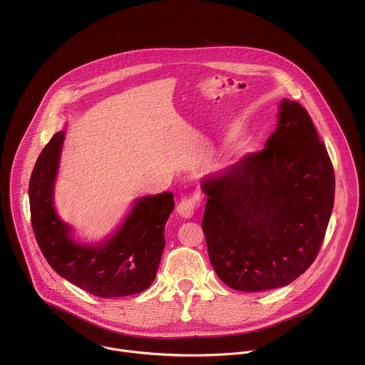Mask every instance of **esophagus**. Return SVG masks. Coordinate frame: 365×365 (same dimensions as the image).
<instances>
[{
  "mask_svg": "<svg viewBox=\"0 0 365 365\" xmlns=\"http://www.w3.org/2000/svg\"><path fill=\"white\" fill-rule=\"evenodd\" d=\"M197 206H199V197L197 196L183 197L178 205V214L183 218H190V217H193L195 211L197 210Z\"/></svg>",
  "mask_w": 365,
  "mask_h": 365,
  "instance_id": "obj_1",
  "label": "esophagus"
}]
</instances>
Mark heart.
<instances>
[{
  "mask_svg": "<svg viewBox=\"0 0 365 365\" xmlns=\"http://www.w3.org/2000/svg\"><path fill=\"white\" fill-rule=\"evenodd\" d=\"M245 147H247V141H241V143H238V145H237L238 150H244Z\"/></svg>",
  "mask_w": 365,
  "mask_h": 365,
  "instance_id": "b5f03b06",
  "label": "heart"
}]
</instances>
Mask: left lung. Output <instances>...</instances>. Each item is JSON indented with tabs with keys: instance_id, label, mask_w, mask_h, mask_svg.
<instances>
[{
	"instance_id": "1",
	"label": "left lung",
	"mask_w": 365,
	"mask_h": 365,
	"mask_svg": "<svg viewBox=\"0 0 365 365\" xmlns=\"http://www.w3.org/2000/svg\"><path fill=\"white\" fill-rule=\"evenodd\" d=\"M202 189L207 254L231 289L282 287L315 262L332 214L335 175L299 102L283 99L266 147L205 178Z\"/></svg>"
}]
</instances>
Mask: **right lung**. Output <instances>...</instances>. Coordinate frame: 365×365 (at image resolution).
Segmentation results:
<instances>
[{
	"instance_id": "add662e5",
	"label": "right lung",
	"mask_w": 365,
	"mask_h": 365,
	"mask_svg": "<svg viewBox=\"0 0 365 365\" xmlns=\"http://www.w3.org/2000/svg\"><path fill=\"white\" fill-rule=\"evenodd\" d=\"M65 133L41 150L30 185V214L36 241L50 267L72 284L98 297H121L145 290L155 279L165 250V225L173 211V193L135 200L127 220L107 242L78 244L71 227L55 212L53 185Z\"/></svg>"
}]
</instances>
